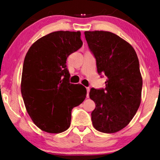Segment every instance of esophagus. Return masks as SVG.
I'll return each mask as SVG.
<instances>
[{
	"label": "esophagus",
	"mask_w": 160,
	"mask_h": 160,
	"mask_svg": "<svg viewBox=\"0 0 160 160\" xmlns=\"http://www.w3.org/2000/svg\"><path fill=\"white\" fill-rule=\"evenodd\" d=\"M89 91H90V88H89V87H87V98L89 97Z\"/></svg>",
	"instance_id": "34e87169"
}]
</instances>
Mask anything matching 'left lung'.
Returning <instances> with one entry per match:
<instances>
[{"label":"left lung","mask_w":160,"mask_h":160,"mask_svg":"<svg viewBox=\"0 0 160 160\" xmlns=\"http://www.w3.org/2000/svg\"><path fill=\"white\" fill-rule=\"evenodd\" d=\"M89 49L96 59L98 73L107 76L106 87L92 88L95 102L92 125L104 133H114L130 123L141 102L143 80L135 49L113 32L85 31Z\"/></svg>","instance_id":"obj_1"}]
</instances>
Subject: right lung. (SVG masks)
<instances>
[{
    "mask_svg": "<svg viewBox=\"0 0 160 160\" xmlns=\"http://www.w3.org/2000/svg\"><path fill=\"white\" fill-rule=\"evenodd\" d=\"M83 44L81 32L56 31L32 44L25 58L21 92L28 114L41 130L60 133L71 125V111L87 89L69 83L66 60Z\"/></svg>",
    "mask_w": 160,
    "mask_h": 160,
    "instance_id": "obj_1",
    "label": "right lung"
}]
</instances>
